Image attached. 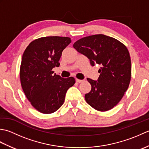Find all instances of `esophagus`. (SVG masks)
I'll list each match as a JSON object with an SVG mask.
<instances>
[{"instance_id":"esophagus-1","label":"esophagus","mask_w":149,"mask_h":149,"mask_svg":"<svg viewBox=\"0 0 149 149\" xmlns=\"http://www.w3.org/2000/svg\"><path fill=\"white\" fill-rule=\"evenodd\" d=\"M75 81H76V82L77 83H82V82H83L84 81V80H81V79H75Z\"/></svg>"}]
</instances>
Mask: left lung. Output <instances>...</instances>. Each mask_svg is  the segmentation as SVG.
I'll list each match as a JSON object with an SVG mask.
<instances>
[{
  "instance_id": "1",
  "label": "left lung",
  "mask_w": 149,
  "mask_h": 149,
  "mask_svg": "<svg viewBox=\"0 0 149 149\" xmlns=\"http://www.w3.org/2000/svg\"><path fill=\"white\" fill-rule=\"evenodd\" d=\"M74 48L90 59L91 66L100 65L97 81L88 78L91 91L85 94L86 102L99 111H107L118 104L128 89L131 61L127 47L114 38L94 34L75 42Z\"/></svg>"
}]
</instances>
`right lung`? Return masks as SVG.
Returning <instances> with one entry per match:
<instances>
[{"instance_id":"obj_1","label":"right lung","mask_w":149,"mask_h":149,"mask_svg":"<svg viewBox=\"0 0 149 149\" xmlns=\"http://www.w3.org/2000/svg\"><path fill=\"white\" fill-rule=\"evenodd\" d=\"M71 43L69 37L47 36L31 42L25 50L20 69L21 86L31 105L39 112L50 114L64 103L73 77L62 78L53 74L59 66L63 50Z\"/></svg>"}]
</instances>
